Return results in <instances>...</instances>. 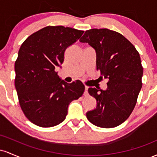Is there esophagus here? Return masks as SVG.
Wrapping results in <instances>:
<instances>
[{
  "mask_svg": "<svg viewBox=\"0 0 157 157\" xmlns=\"http://www.w3.org/2000/svg\"><path fill=\"white\" fill-rule=\"evenodd\" d=\"M88 94H88V87H86V88H85V91H84V96H85V97L88 96Z\"/></svg>",
  "mask_w": 157,
  "mask_h": 157,
  "instance_id": "34e87169",
  "label": "esophagus"
}]
</instances>
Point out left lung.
Segmentation results:
<instances>
[{
    "mask_svg": "<svg viewBox=\"0 0 157 157\" xmlns=\"http://www.w3.org/2000/svg\"><path fill=\"white\" fill-rule=\"evenodd\" d=\"M80 41L94 48L97 70L109 80L105 91L89 89L97 105L86 117L98 127H117L129 117L141 90L143 68L140 54L123 35L108 29L87 30Z\"/></svg>",
    "mask_w": 157,
    "mask_h": 157,
    "instance_id": "obj_1",
    "label": "left lung"
}]
</instances>
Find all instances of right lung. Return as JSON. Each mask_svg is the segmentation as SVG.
Returning a JSON list of instances; mask_svg holds the SVG:
<instances>
[{
    "label": "right lung",
    "instance_id": "add662e5",
    "mask_svg": "<svg viewBox=\"0 0 157 157\" xmlns=\"http://www.w3.org/2000/svg\"><path fill=\"white\" fill-rule=\"evenodd\" d=\"M84 31L63 26H46L23 43L15 63V86L19 103L29 121L53 127L66 119L70 102L84 92L80 80L67 83L55 71L64 53Z\"/></svg>",
    "mask_w": 157,
    "mask_h": 157
}]
</instances>
